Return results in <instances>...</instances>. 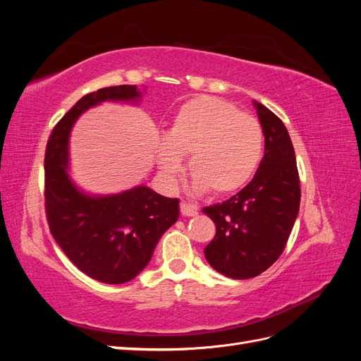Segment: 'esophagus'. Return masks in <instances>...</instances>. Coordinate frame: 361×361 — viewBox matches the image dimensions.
I'll list each match as a JSON object with an SVG mask.
<instances>
[{"label":"esophagus","instance_id":"1","mask_svg":"<svg viewBox=\"0 0 361 361\" xmlns=\"http://www.w3.org/2000/svg\"><path fill=\"white\" fill-rule=\"evenodd\" d=\"M180 214L185 215V216H194V215L199 214V209L194 204H188V203L182 202L180 203Z\"/></svg>","mask_w":361,"mask_h":361}]
</instances>
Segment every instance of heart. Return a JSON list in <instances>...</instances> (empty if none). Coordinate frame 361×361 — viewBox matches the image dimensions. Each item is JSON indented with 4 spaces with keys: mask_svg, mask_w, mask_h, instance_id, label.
I'll return each mask as SVG.
<instances>
[{
    "mask_svg": "<svg viewBox=\"0 0 361 361\" xmlns=\"http://www.w3.org/2000/svg\"><path fill=\"white\" fill-rule=\"evenodd\" d=\"M265 135L256 117L212 96H197L179 106L159 145V166L174 182L188 157L194 188L226 195L241 190L264 158Z\"/></svg>",
    "mask_w": 361,
    "mask_h": 361,
    "instance_id": "b5f03b06",
    "label": "heart"
}]
</instances>
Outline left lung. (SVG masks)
I'll return each instance as SVG.
<instances>
[{
	"label": "left lung",
	"mask_w": 361,
	"mask_h": 361,
	"mask_svg": "<svg viewBox=\"0 0 361 361\" xmlns=\"http://www.w3.org/2000/svg\"><path fill=\"white\" fill-rule=\"evenodd\" d=\"M265 135V155L251 182L231 199L203 207L215 223L204 247L209 265L231 279H251L281 256L298 215L301 187L286 126L255 102Z\"/></svg>",
	"instance_id": "8db88e82"
}]
</instances>
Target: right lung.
<instances>
[{
    "label": "right lung",
    "mask_w": 361,
    "mask_h": 361,
    "mask_svg": "<svg viewBox=\"0 0 361 361\" xmlns=\"http://www.w3.org/2000/svg\"><path fill=\"white\" fill-rule=\"evenodd\" d=\"M137 85L105 87L82 96L54 126L45 150V212L51 235L72 264L97 281L120 285L146 268L162 233L179 218V199L147 187L89 197L68 176L71 128L104 101H130Z\"/></svg>",
    "instance_id": "obj_1"
}]
</instances>
